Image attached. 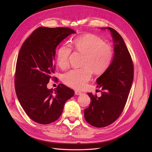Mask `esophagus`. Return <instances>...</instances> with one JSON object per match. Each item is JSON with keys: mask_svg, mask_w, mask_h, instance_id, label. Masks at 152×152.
Listing matches in <instances>:
<instances>
[{"mask_svg": "<svg viewBox=\"0 0 152 152\" xmlns=\"http://www.w3.org/2000/svg\"><path fill=\"white\" fill-rule=\"evenodd\" d=\"M75 94L76 95H81V94H83V93H82L81 91H79V90H75Z\"/></svg>", "mask_w": 152, "mask_h": 152, "instance_id": "1", "label": "esophagus"}]
</instances>
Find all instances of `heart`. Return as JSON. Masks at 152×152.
Returning <instances> with one entry per match:
<instances>
[{
  "label": "heart",
  "mask_w": 152,
  "mask_h": 152,
  "mask_svg": "<svg viewBox=\"0 0 152 152\" xmlns=\"http://www.w3.org/2000/svg\"><path fill=\"white\" fill-rule=\"evenodd\" d=\"M72 44L76 51L84 54L81 63L82 67L64 73L62 80L68 86L81 89L90 80L92 71L99 74L107 70L112 60L113 50L102 39L91 34L78 37L72 41ZM70 53L71 49L68 45H63L58 48L56 63L59 67L64 68L68 66Z\"/></svg>",
  "instance_id": "b5f03b06"
}]
</instances>
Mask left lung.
Instances as JSON below:
<instances>
[{
  "instance_id": "obj_1",
  "label": "left lung",
  "mask_w": 152,
  "mask_h": 152,
  "mask_svg": "<svg viewBox=\"0 0 152 152\" xmlns=\"http://www.w3.org/2000/svg\"><path fill=\"white\" fill-rule=\"evenodd\" d=\"M114 55L112 63L97 80V88H102V96L91 98L89 107L84 110L86 121L91 126L103 127L115 121L125 107L132 84L134 70L131 57L121 35L110 27Z\"/></svg>"
}]
</instances>
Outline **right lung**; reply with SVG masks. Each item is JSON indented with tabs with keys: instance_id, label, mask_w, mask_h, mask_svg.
<instances>
[{
	"instance_id": "right-lung-1",
	"label": "right lung",
	"mask_w": 152,
	"mask_h": 152,
	"mask_svg": "<svg viewBox=\"0 0 152 152\" xmlns=\"http://www.w3.org/2000/svg\"><path fill=\"white\" fill-rule=\"evenodd\" d=\"M75 33L69 28L40 26L20 49L16 67V93L27 115L35 122L48 124L56 121L67 100L75 94L63 84L54 89H49L47 85L55 69L56 47Z\"/></svg>"
}]
</instances>
